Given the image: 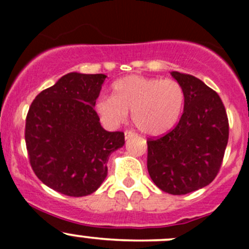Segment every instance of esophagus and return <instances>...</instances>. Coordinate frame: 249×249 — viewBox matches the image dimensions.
<instances>
[{"mask_svg": "<svg viewBox=\"0 0 249 249\" xmlns=\"http://www.w3.org/2000/svg\"><path fill=\"white\" fill-rule=\"evenodd\" d=\"M125 140H129L131 137H135V134L132 131H125Z\"/></svg>", "mask_w": 249, "mask_h": 249, "instance_id": "1", "label": "esophagus"}]
</instances>
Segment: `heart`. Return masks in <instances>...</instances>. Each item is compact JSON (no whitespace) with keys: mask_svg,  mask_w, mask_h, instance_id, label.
I'll use <instances>...</instances> for the list:
<instances>
[{"mask_svg":"<svg viewBox=\"0 0 249 249\" xmlns=\"http://www.w3.org/2000/svg\"><path fill=\"white\" fill-rule=\"evenodd\" d=\"M184 106V91L173 79L139 74L119 78L112 84V96H101L95 110L106 126L124 124L131 112L132 124L149 136H160L177 124Z\"/></svg>","mask_w":249,"mask_h":249,"instance_id":"b5f03b06","label":"heart"}]
</instances>
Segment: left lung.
I'll use <instances>...</instances> for the list:
<instances>
[{"label":"left lung","mask_w":249,"mask_h":249,"mask_svg":"<svg viewBox=\"0 0 249 249\" xmlns=\"http://www.w3.org/2000/svg\"><path fill=\"white\" fill-rule=\"evenodd\" d=\"M184 91V109L175 129L148 140L147 167L159 189L184 195L210 184L222 165L229 139L227 110L202 80L173 71Z\"/></svg>","instance_id":"left-lung-1"}]
</instances>
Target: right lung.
<instances>
[{
	"label": "right lung",
	"instance_id": "add662e5",
	"mask_svg": "<svg viewBox=\"0 0 249 249\" xmlns=\"http://www.w3.org/2000/svg\"><path fill=\"white\" fill-rule=\"evenodd\" d=\"M106 74L71 72L39 92L26 117L25 141L37 177L55 192L87 196L107 176L124 134L106 131L94 107Z\"/></svg>",
	"mask_w": 249,
	"mask_h": 249
}]
</instances>
